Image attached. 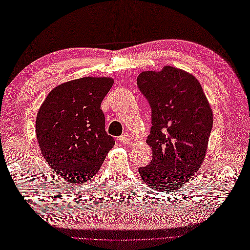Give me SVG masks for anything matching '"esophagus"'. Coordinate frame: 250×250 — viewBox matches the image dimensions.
<instances>
[{
  "instance_id": "obj_1",
  "label": "esophagus",
  "mask_w": 250,
  "mask_h": 250,
  "mask_svg": "<svg viewBox=\"0 0 250 250\" xmlns=\"http://www.w3.org/2000/svg\"><path fill=\"white\" fill-rule=\"evenodd\" d=\"M120 141H121L123 144H129L133 141V137L129 133H123L122 136L120 137Z\"/></svg>"
}]
</instances>
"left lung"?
Here are the masks:
<instances>
[{"label": "left lung", "mask_w": 250, "mask_h": 250, "mask_svg": "<svg viewBox=\"0 0 250 250\" xmlns=\"http://www.w3.org/2000/svg\"><path fill=\"white\" fill-rule=\"evenodd\" d=\"M137 85L152 107L147 143L153 158L140 167L144 182L158 191H175L202 167L213 126V110L200 82L173 66L143 71Z\"/></svg>", "instance_id": "left-lung-1"}]
</instances>
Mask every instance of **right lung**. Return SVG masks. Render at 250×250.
<instances>
[{
  "mask_svg": "<svg viewBox=\"0 0 250 250\" xmlns=\"http://www.w3.org/2000/svg\"><path fill=\"white\" fill-rule=\"evenodd\" d=\"M114 82L108 76H85L63 83L38 109L35 127L42 156L68 183L91 180L115 146L100 109Z\"/></svg>",
  "mask_w": 250,
  "mask_h": 250,
  "instance_id": "add662e5",
  "label": "right lung"
}]
</instances>
